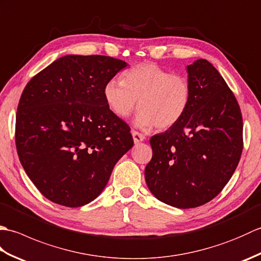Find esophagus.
I'll use <instances>...</instances> for the list:
<instances>
[{"label": "esophagus", "mask_w": 261, "mask_h": 261, "mask_svg": "<svg viewBox=\"0 0 261 261\" xmlns=\"http://www.w3.org/2000/svg\"><path fill=\"white\" fill-rule=\"evenodd\" d=\"M132 137H134L135 143H139L146 139L145 136H143L142 134H139V132H137V131H132Z\"/></svg>", "instance_id": "esophagus-1"}]
</instances>
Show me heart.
I'll use <instances>...</instances> for the list:
<instances>
[{"instance_id": "heart-1", "label": "heart", "mask_w": 261, "mask_h": 261, "mask_svg": "<svg viewBox=\"0 0 261 261\" xmlns=\"http://www.w3.org/2000/svg\"><path fill=\"white\" fill-rule=\"evenodd\" d=\"M103 94L109 109L119 118H127L139 101L138 126L168 129L186 113L192 88L184 76L154 63H142L125 70L122 82L109 81Z\"/></svg>"}]
</instances>
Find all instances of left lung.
I'll return each instance as SVG.
<instances>
[{
    "label": "left lung",
    "mask_w": 261,
    "mask_h": 261,
    "mask_svg": "<svg viewBox=\"0 0 261 261\" xmlns=\"http://www.w3.org/2000/svg\"><path fill=\"white\" fill-rule=\"evenodd\" d=\"M191 102L181 120L151 137L145 169L150 192L178 208L210 202L233 175L242 153V114L234 94L214 66H187Z\"/></svg>",
    "instance_id": "obj_1"
}]
</instances>
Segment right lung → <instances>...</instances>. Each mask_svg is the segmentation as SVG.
Here are the masks:
<instances>
[{"label":"right lung","instance_id":"1","mask_svg":"<svg viewBox=\"0 0 261 261\" xmlns=\"http://www.w3.org/2000/svg\"><path fill=\"white\" fill-rule=\"evenodd\" d=\"M126 67L108 56L67 55L33 76L15 119L22 167L43 196L79 207L107 186L134 146L130 126L104 99V86Z\"/></svg>","mask_w":261,"mask_h":261}]
</instances>
